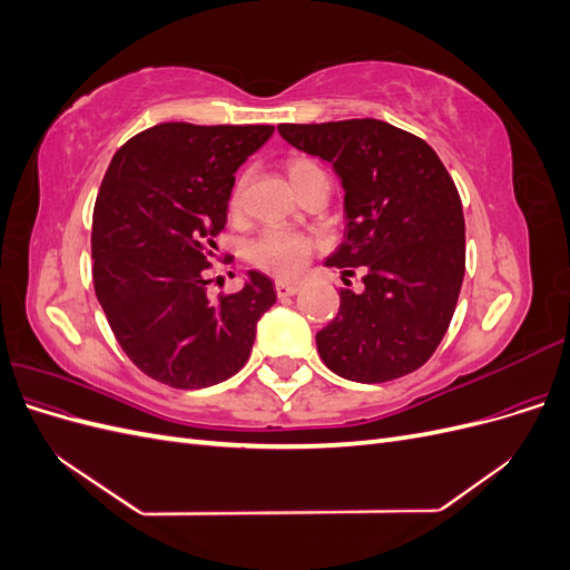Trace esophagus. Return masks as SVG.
I'll list each match as a JSON object with an SVG mask.
<instances>
[{
  "label": "esophagus",
  "instance_id": "esophagus-1",
  "mask_svg": "<svg viewBox=\"0 0 570 570\" xmlns=\"http://www.w3.org/2000/svg\"><path fill=\"white\" fill-rule=\"evenodd\" d=\"M299 292V283H289V281H275V295L278 297H292Z\"/></svg>",
  "mask_w": 570,
  "mask_h": 570
}]
</instances>
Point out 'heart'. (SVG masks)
<instances>
[{"label":"heart","instance_id":"1","mask_svg":"<svg viewBox=\"0 0 570 570\" xmlns=\"http://www.w3.org/2000/svg\"><path fill=\"white\" fill-rule=\"evenodd\" d=\"M321 170L314 161L308 159H289L287 161V178L295 187L304 176ZM243 187L245 180H237L230 193V212H237L243 204ZM312 254V239L299 233L289 230H266L254 239L249 249V258L256 268L268 271L273 275H283V278H292L297 275Z\"/></svg>","mask_w":570,"mask_h":570}]
</instances>
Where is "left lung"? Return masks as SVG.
I'll use <instances>...</instances> for the list:
<instances>
[{"instance_id":"left-lung-1","label":"left lung","mask_w":570,"mask_h":570,"mask_svg":"<svg viewBox=\"0 0 570 570\" xmlns=\"http://www.w3.org/2000/svg\"><path fill=\"white\" fill-rule=\"evenodd\" d=\"M278 132L342 180L347 226L325 266L364 273L361 295L342 289L337 316L316 333L323 364L354 383L421 368L450 327L465 271L452 176L433 147L385 120L283 124Z\"/></svg>"}]
</instances>
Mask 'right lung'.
<instances>
[{
	"label": "right lung",
	"mask_w": 570,
	"mask_h": 570,
	"mask_svg": "<svg viewBox=\"0 0 570 570\" xmlns=\"http://www.w3.org/2000/svg\"><path fill=\"white\" fill-rule=\"evenodd\" d=\"M273 130L159 124L130 137L101 180L92 214L95 295L120 350L168 387L228 381L247 364L256 323L275 304L273 283L258 271L233 295H206L235 170Z\"/></svg>",
	"instance_id": "obj_1"
}]
</instances>
